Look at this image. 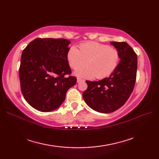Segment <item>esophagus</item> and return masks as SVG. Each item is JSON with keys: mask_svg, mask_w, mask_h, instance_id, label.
<instances>
[{"mask_svg": "<svg viewBox=\"0 0 159 159\" xmlns=\"http://www.w3.org/2000/svg\"><path fill=\"white\" fill-rule=\"evenodd\" d=\"M81 81H85V80L80 79V78H77V83H80Z\"/></svg>", "mask_w": 159, "mask_h": 159, "instance_id": "obj_1", "label": "esophagus"}]
</instances>
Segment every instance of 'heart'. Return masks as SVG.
Here are the masks:
<instances>
[{
  "instance_id": "heart-1",
  "label": "heart",
  "mask_w": 159,
  "mask_h": 159,
  "mask_svg": "<svg viewBox=\"0 0 159 159\" xmlns=\"http://www.w3.org/2000/svg\"><path fill=\"white\" fill-rule=\"evenodd\" d=\"M79 48L80 50L75 46L70 47L67 54L71 68L76 70L87 63V66L75 72L79 76L102 79L110 76L119 63L120 51L114 47L90 42L81 43Z\"/></svg>"
}]
</instances>
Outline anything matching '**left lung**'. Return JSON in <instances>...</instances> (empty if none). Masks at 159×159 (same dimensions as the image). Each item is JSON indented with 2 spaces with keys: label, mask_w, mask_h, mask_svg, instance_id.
I'll use <instances>...</instances> for the list:
<instances>
[{
  "label": "left lung",
  "mask_w": 159,
  "mask_h": 159,
  "mask_svg": "<svg viewBox=\"0 0 159 159\" xmlns=\"http://www.w3.org/2000/svg\"><path fill=\"white\" fill-rule=\"evenodd\" d=\"M119 50L120 59L109 78L98 81L86 80L87 89L83 93L85 102L98 112L109 113L122 107L129 98L135 85L137 56L126 42H112Z\"/></svg>",
  "instance_id": "1"
}]
</instances>
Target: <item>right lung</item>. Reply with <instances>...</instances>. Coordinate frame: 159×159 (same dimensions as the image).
Returning <instances> with one entry per match:
<instances>
[{
	"label": "right lung",
	"instance_id": "right-lung-1",
	"mask_svg": "<svg viewBox=\"0 0 159 159\" xmlns=\"http://www.w3.org/2000/svg\"><path fill=\"white\" fill-rule=\"evenodd\" d=\"M70 42L66 39L37 38L23 50L19 77L26 102L34 109L49 112L65 100L76 78L67 59Z\"/></svg>",
	"mask_w": 159,
	"mask_h": 159
}]
</instances>
